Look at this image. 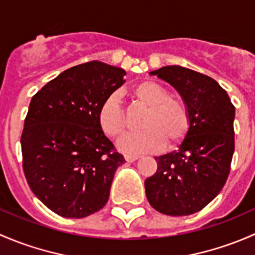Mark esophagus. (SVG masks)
Returning <instances> with one entry per match:
<instances>
[{
	"instance_id": "obj_1",
	"label": "esophagus",
	"mask_w": 255,
	"mask_h": 255,
	"mask_svg": "<svg viewBox=\"0 0 255 255\" xmlns=\"http://www.w3.org/2000/svg\"><path fill=\"white\" fill-rule=\"evenodd\" d=\"M138 158H139V156L134 155V154H125V159L128 161V163H133V161L137 160Z\"/></svg>"
}]
</instances>
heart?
<instances>
[{"label":"heart","mask_w":255,"mask_h":255,"mask_svg":"<svg viewBox=\"0 0 255 255\" xmlns=\"http://www.w3.org/2000/svg\"><path fill=\"white\" fill-rule=\"evenodd\" d=\"M130 97L145 107L142 132L128 133L118 142L126 153H149L184 140L190 128V112L186 102L170 95L168 89L154 81H142L130 90ZM99 123L107 137L117 139L126 130V112L117 94L105 99L99 110Z\"/></svg>","instance_id":"obj_1"}]
</instances>
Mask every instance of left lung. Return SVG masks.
<instances>
[{"mask_svg": "<svg viewBox=\"0 0 255 255\" xmlns=\"http://www.w3.org/2000/svg\"><path fill=\"white\" fill-rule=\"evenodd\" d=\"M151 75L181 95L190 128L179 150L156 156V173L144 181L149 204L169 216H187L207 206L225 186L235 153V106L216 80L181 66Z\"/></svg>", "mask_w": 255, "mask_h": 255, "instance_id": "left-lung-1", "label": "left lung"}]
</instances>
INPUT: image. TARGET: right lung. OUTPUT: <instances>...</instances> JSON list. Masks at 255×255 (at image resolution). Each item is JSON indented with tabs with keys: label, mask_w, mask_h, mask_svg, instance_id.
<instances>
[{
	"label": "right lung",
	"mask_w": 255,
	"mask_h": 255,
	"mask_svg": "<svg viewBox=\"0 0 255 255\" xmlns=\"http://www.w3.org/2000/svg\"><path fill=\"white\" fill-rule=\"evenodd\" d=\"M125 76L123 69L89 61L63 71L30 100L20 135L23 171L56 215L86 217L109 201L126 160L100 127L99 110Z\"/></svg>",
	"instance_id": "right-lung-1"
}]
</instances>
